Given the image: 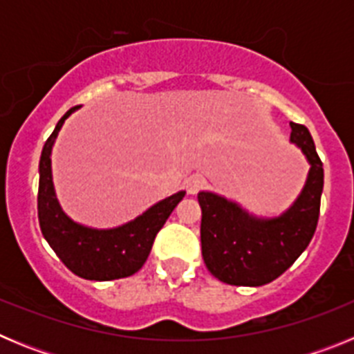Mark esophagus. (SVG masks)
Here are the masks:
<instances>
[{"label":"esophagus","mask_w":354,"mask_h":354,"mask_svg":"<svg viewBox=\"0 0 354 354\" xmlns=\"http://www.w3.org/2000/svg\"><path fill=\"white\" fill-rule=\"evenodd\" d=\"M204 184H205L204 177H200V175H192V177H187L184 186H186V192L189 193V195H196V193L204 187Z\"/></svg>","instance_id":"esophagus-1"}]
</instances>
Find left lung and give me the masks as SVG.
<instances>
[{"label": "left lung", "mask_w": 354, "mask_h": 354, "mask_svg": "<svg viewBox=\"0 0 354 354\" xmlns=\"http://www.w3.org/2000/svg\"><path fill=\"white\" fill-rule=\"evenodd\" d=\"M290 143L301 150L310 168L299 195L282 214L257 216L223 195L198 193L202 257L220 282L245 287L273 282L310 243L323 195V162L305 126L290 122Z\"/></svg>", "instance_id": "8db88e82"}]
</instances>
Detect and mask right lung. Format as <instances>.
<instances>
[{
    "label": "right lung",
    "instance_id": "add662e5",
    "mask_svg": "<svg viewBox=\"0 0 354 354\" xmlns=\"http://www.w3.org/2000/svg\"><path fill=\"white\" fill-rule=\"evenodd\" d=\"M77 108L68 109L44 143L39 162V223L44 237L68 270L84 280L109 282L142 270L156 234L186 192H177L150 205L134 220L111 228H95L74 221L62 209L53 183L51 154L56 136Z\"/></svg>",
    "mask_w": 354,
    "mask_h": 354
}]
</instances>
